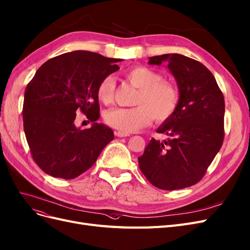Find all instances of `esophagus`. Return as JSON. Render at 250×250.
<instances>
[{"label":"esophagus","instance_id":"obj_1","mask_svg":"<svg viewBox=\"0 0 250 250\" xmlns=\"http://www.w3.org/2000/svg\"><path fill=\"white\" fill-rule=\"evenodd\" d=\"M116 135L118 137H125V136H129L128 133H125V132H122V131H117L116 132Z\"/></svg>","mask_w":250,"mask_h":250}]
</instances>
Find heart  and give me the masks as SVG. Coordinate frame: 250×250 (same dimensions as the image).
<instances>
[{"label":"heart","mask_w":250,"mask_h":250,"mask_svg":"<svg viewBox=\"0 0 250 250\" xmlns=\"http://www.w3.org/2000/svg\"><path fill=\"white\" fill-rule=\"evenodd\" d=\"M126 80L139 89L130 108L116 107L104 115L105 122L119 131L135 132L148 126L154 118L165 122L176 113L179 105V92L175 85L162 81L161 75L148 67L135 66L125 72ZM115 80L107 75L97 87L98 99L108 105L114 100Z\"/></svg>","instance_id":"b5f03b06"}]
</instances>
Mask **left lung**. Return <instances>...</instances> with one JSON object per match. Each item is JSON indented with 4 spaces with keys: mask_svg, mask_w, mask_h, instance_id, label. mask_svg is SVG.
<instances>
[{
    "mask_svg": "<svg viewBox=\"0 0 250 250\" xmlns=\"http://www.w3.org/2000/svg\"><path fill=\"white\" fill-rule=\"evenodd\" d=\"M149 64L167 63L180 99L176 113L157 130L139 157L142 173L155 187L176 190L200 182L225 139V98L207 67L179 54L149 58Z\"/></svg>",
    "mask_w": 250,
    "mask_h": 250,
    "instance_id": "1",
    "label": "left lung"
}]
</instances>
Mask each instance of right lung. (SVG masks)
<instances>
[{
  "label": "right lung",
  "instance_id": "add662e5",
  "mask_svg": "<svg viewBox=\"0 0 250 250\" xmlns=\"http://www.w3.org/2000/svg\"><path fill=\"white\" fill-rule=\"evenodd\" d=\"M121 59L75 50L48 60L36 71L24 91L23 130L32 157L45 174L74 179L96 162L114 140V131L96 123L100 117L97 87L119 70ZM82 111L93 125L77 128L76 111Z\"/></svg>",
  "mask_w": 250,
  "mask_h": 250
}]
</instances>
